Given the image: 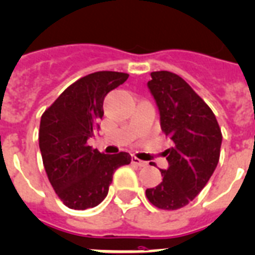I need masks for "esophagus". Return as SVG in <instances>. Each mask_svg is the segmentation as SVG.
<instances>
[{
	"label": "esophagus",
	"mask_w": 255,
	"mask_h": 255,
	"mask_svg": "<svg viewBox=\"0 0 255 255\" xmlns=\"http://www.w3.org/2000/svg\"><path fill=\"white\" fill-rule=\"evenodd\" d=\"M131 163L134 164V165H138V167H146V165H147L146 161L139 160V159H138V157H136V156H132L131 157Z\"/></svg>",
	"instance_id": "1"
}]
</instances>
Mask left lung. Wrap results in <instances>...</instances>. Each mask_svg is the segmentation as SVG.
I'll use <instances>...</instances> for the list:
<instances>
[{
  "instance_id": "8db88e82",
  "label": "left lung",
  "mask_w": 255,
  "mask_h": 255,
  "mask_svg": "<svg viewBox=\"0 0 255 255\" xmlns=\"http://www.w3.org/2000/svg\"><path fill=\"white\" fill-rule=\"evenodd\" d=\"M160 112L161 130L173 142L165 150L163 181L147 189L155 207L178 210L199 194L220 157L222 130L211 108L189 83L170 71H152L147 83Z\"/></svg>"
}]
</instances>
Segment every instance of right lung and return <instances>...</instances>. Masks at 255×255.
<instances>
[{"label":"right lung","mask_w":255,"mask_h":255,"mask_svg":"<svg viewBox=\"0 0 255 255\" xmlns=\"http://www.w3.org/2000/svg\"><path fill=\"white\" fill-rule=\"evenodd\" d=\"M129 78L119 71H96L78 79L56 99L40 121L39 147L52 188L64 205L86 210L102 203L115 170L128 165V152L105 155L88 146L102 120L109 91Z\"/></svg>","instance_id":"add662e5"}]
</instances>
